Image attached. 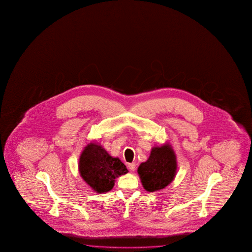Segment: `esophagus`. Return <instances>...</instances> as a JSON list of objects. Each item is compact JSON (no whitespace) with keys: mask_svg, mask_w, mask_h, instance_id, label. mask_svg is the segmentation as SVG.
I'll list each match as a JSON object with an SVG mask.
<instances>
[{"mask_svg":"<svg viewBox=\"0 0 252 252\" xmlns=\"http://www.w3.org/2000/svg\"><path fill=\"white\" fill-rule=\"evenodd\" d=\"M128 167L130 170L134 171L136 169V164L135 163H128Z\"/></svg>","mask_w":252,"mask_h":252,"instance_id":"obj_1","label":"esophagus"}]
</instances>
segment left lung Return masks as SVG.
Masks as SVG:
<instances>
[{
  "mask_svg": "<svg viewBox=\"0 0 252 252\" xmlns=\"http://www.w3.org/2000/svg\"><path fill=\"white\" fill-rule=\"evenodd\" d=\"M177 163L174 150L169 144L154 147L149 158L137 168L141 183L145 190L158 191L175 179Z\"/></svg>",
  "mask_w": 252,
  "mask_h": 252,
  "instance_id": "1",
  "label": "left lung"
}]
</instances>
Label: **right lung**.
Segmentation results:
<instances>
[{
    "instance_id": "right-lung-1",
    "label": "right lung",
    "mask_w": 252,
    "mask_h": 252,
    "mask_svg": "<svg viewBox=\"0 0 252 252\" xmlns=\"http://www.w3.org/2000/svg\"><path fill=\"white\" fill-rule=\"evenodd\" d=\"M78 168L82 178L97 193L111 190L115 178L128 173L119 158H113L97 143H90L85 147Z\"/></svg>"
}]
</instances>
